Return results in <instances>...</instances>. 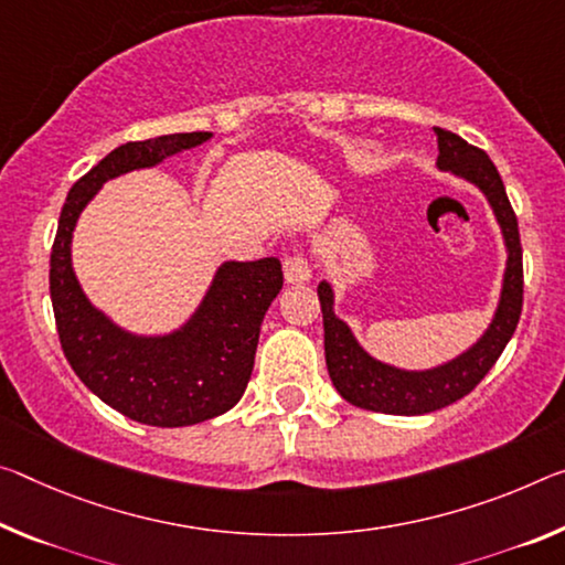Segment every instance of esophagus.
Segmentation results:
<instances>
[{"instance_id":"1","label":"esophagus","mask_w":565,"mask_h":565,"mask_svg":"<svg viewBox=\"0 0 565 565\" xmlns=\"http://www.w3.org/2000/svg\"><path fill=\"white\" fill-rule=\"evenodd\" d=\"M284 279L289 284H307L311 279V266L301 254L284 258Z\"/></svg>"}]
</instances>
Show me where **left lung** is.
<instances>
[{
  "label": "left lung",
  "mask_w": 565,
  "mask_h": 565,
  "mask_svg": "<svg viewBox=\"0 0 565 565\" xmlns=\"http://www.w3.org/2000/svg\"><path fill=\"white\" fill-rule=\"evenodd\" d=\"M437 170L452 173L486 195L505 246V271L500 284L498 307L490 324L465 352L429 370H402V366L374 360L356 342L354 331L334 315V289L324 279L319 284L321 315H324L327 370L339 395L349 405L384 412V415H427L462 399L486 377L513 337L523 309V250L518 236V218L505 195L495 166L480 150L450 130L435 128Z\"/></svg>",
  "instance_id": "obj_1"
}]
</instances>
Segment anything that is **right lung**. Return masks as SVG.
<instances>
[{
    "label": "right lung",
    "instance_id": "add662e5",
    "mask_svg": "<svg viewBox=\"0 0 565 565\" xmlns=\"http://www.w3.org/2000/svg\"><path fill=\"white\" fill-rule=\"evenodd\" d=\"M211 138L213 132H173L115 148L70 188L52 244L50 297L62 352L93 395L142 425H199L244 397L264 315L284 286L281 262H223L181 327L138 334L87 299L73 268V234L107 181L156 168Z\"/></svg>",
    "mask_w": 565,
    "mask_h": 565
}]
</instances>
